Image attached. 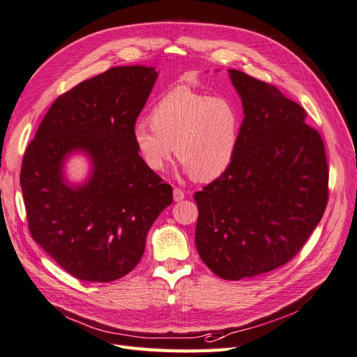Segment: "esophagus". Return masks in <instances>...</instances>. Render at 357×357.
Returning <instances> with one entry per match:
<instances>
[{"mask_svg":"<svg viewBox=\"0 0 357 357\" xmlns=\"http://www.w3.org/2000/svg\"><path fill=\"white\" fill-rule=\"evenodd\" d=\"M183 199H185V191L176 187V188L174 190V200H175V202H181V200H183Z\"/></svg>","mask_w":357,"mask_h":357,"instance_id":"34e87169","label":"esophagus"}]
</instances>
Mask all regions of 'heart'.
I'll list each match as a JSON object with an SVG mask.
<instances>
[{
  "mask_svg": "<svg viewBox=\"0 0 357 357\" xmlns=\"http://www.w3.org/2000/svg\"><path fill=\"white\" fill-rule=\"evenodd\" d=\"M240 132L241 112L231 99L176 87L155 102L149 123L136 121L132 137L149 170L162 172L175 148L191 178L208 182L231 166Z\"/></svg>",
  "mask_w": 357,
  "mask_h": 357,
  "instance_id": "b5f03b06",
  "label": "heart"
}]
</instances>
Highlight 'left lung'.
I'll list each match as a JSON object with an SVG mask.
<instances>
[{"label": "left lung", "instance_id": "left-lung-1", "mask_svg": "<svg viewBox=\"0 0 357 357\" xmlns=\"http://www.w3.org/2000/svg\"><path fill=\"white\" fill-rule=\"evenodd\" d=\"M229 78L243 103L236 157L194 194L195 246L225 280L268 273L305 245L328 204V162L307 114L270 83L237 70Z\"/></svg>", "mask_w": 357, "mask_h": 357}]
</instances>
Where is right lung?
I'll use <instances>...</instances> for the list:
<instances>
[{
	"mask_svg": "<svg viewBox=\"0 0 357 357\" xmlns=\"http://www.w3.org/2000/svg\"><path fill=\"white\" fill-rule=\"evenodd\" d=\"M155 68L116 66L57 98L20 169L32 238L74 278L112 282L141 261L157 216L174 200L137 154L132 130L157 79ZM92 158L84 186L63 178L66 155Z\"/></svg>",
	"mask_w": 357,
	"mask_h": 357,
	"instance_id": "add662e5",
	"label": "right lung"
}]
</instances>
